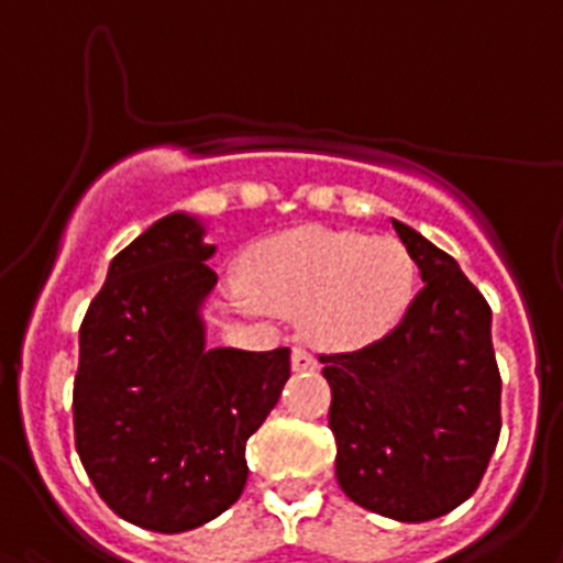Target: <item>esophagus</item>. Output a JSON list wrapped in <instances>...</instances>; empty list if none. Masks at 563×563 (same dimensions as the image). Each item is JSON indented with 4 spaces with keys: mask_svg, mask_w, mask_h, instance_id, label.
Masks as SVG:
<instances>
[{
    "mask_svg": "<svg viewBox=\"0 0 563 563\" xmlns=\"http://www.w3.org/2000/svg\"><path fill=\"white\" fill-rule=\"evenodd\" d=\"M291 368H295V371H314L317 360L306 349H295V351H291Z\"/></svg>",
    "mask_w": 563,
    "mask_h": 563,
    "instance_id": "esophagus-1",
    "label": "esophagus"
}]
</instances>
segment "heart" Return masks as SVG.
Returning a JSON list of instances; mask_svg holds the SVG:
<instances>
[{"label":"heart","instance_id":"1","mask_svg":"<svg viewBox=\"0 0 563 563\" xmlns=\"http://www.w3.org/2000/svg\"><path fill=\"white\" fill-rule=\"evenodd\" d=\"M417 291V263L394 238L306 227L252 252L234 297L252 311L300 314L302 334L329 351H356L397 329Z\"/></svg>","mask_w":563,"mask_h":563}]
</instances>
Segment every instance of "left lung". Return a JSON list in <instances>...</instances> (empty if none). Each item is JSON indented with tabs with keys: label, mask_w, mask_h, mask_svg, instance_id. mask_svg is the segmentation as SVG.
I'll list each match as a JSON object with an SVG mask.
<instances>
[{
	"label": "left lung",
	"mask_w": 563,
	"mask_h": 563,
	"mask_svg": "<svg viewBox=\"0 0 563 563\" xmlns=\"http://www.w3.org/2000/svg\"><path fill=\"white\" fill-rule=\"evenodd\" d=\"M422 291L390 334L322 354L336 482L371 512L430 521L476 493L501 430L490 306L451 254L394 221Z\"/></svg>",
	"instance_id": "8db88e82"
}]
</instances>
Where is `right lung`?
Masks as SVG:
<instances>
[{
    "label": "right lung",
    "mask_w": 563,
    "mask_h": 563,
    "mask_svg": "<svg viewBox=\"0 0 563 563\" xmlns=\"http://www.w3.org/2000/svg\"><path fill=\"white\" fill-rule=\"evenodd\" d=\"M212 254L195 218L166 214L112 257L78 331V459L115 516L153 532L241 498L249 437L291 376L288 349H207Z\"/></svg>",
    "instance_id": "right-lung-1"
}]
</instances>
